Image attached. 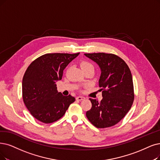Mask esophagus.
Segmentation results:
<instances>
[{"label": "esophagus", "mask_w": 160, "mask_h": 160, "mask_svg": "<svg viewBox=\"0 0 160 160\" xmlns=\"http://www.w3.org/2000/svg\"><path fill=\"white\" fill-rule=\"evenodd\" d=\"M85 98V97H81V96H79V97H78L76 98V100H79V101H81V100H84Z\"/></svg>", "instance_id": "obj_1"}]
</instances>
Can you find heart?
Wrapping results in <instances>:
<instances>
[{
    "label": "heart",
    "mask_w": 160,
    "mask_h": 160,
    "mask_svg": "<svg viewBox=\"0 0 160 160\" xmlns=\"http://www.w3.org/2000/svg\"><path fill=\"white\" fill-rule=\"evenodd\" d=\"M81 67L82 69L83 70V71H84V70L87 69H94V66H93L92 63H90V62H87V61L82 62L81 63Z\"/></svg>",
    "instance_id": "b5f03b06"
}]
</instances>
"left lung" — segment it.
I'll list each match as a JSON object with an SVG mask.
<instances>
[{
    "label": "left lung",
    "mask_w": 160,
    "mask_h": 160,
    "mask_svg": "<svg viewBox=\"0 0 160 160\" xmlns=\"http://www.w3.org/2000/svg\"><path fill=\"white\" fill-rule=\"evenodd\" d=\"M98 65L101 74L98 85L102 99L90 98L92 108L86 113L88 119L97 128L117 124L132 106L134 100L132 78L123 60L113 54H85Z\"/></svg>",
    "instance_id": "8db88e82"
}]
</instances>
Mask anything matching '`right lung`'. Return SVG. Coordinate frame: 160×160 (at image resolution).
Returning <instances> with one entry per match:
<instances>
[{"instance_id": "obj_1", "label": "right lung", "mask_w": 160, "mask_h": 160, "mask_svg": "<svg viewBox=\"0 0 160 160\" xmlns=\"http://www.w3.org/2000/svg\"><path fill=\"white\" fill-rule=\"evenodd\" d=\"M79 54H46L28 68L22 80L23 100L37 120L44 123L56 121L75 100L70 94L65 97L58 92L56 82L62 79L63 70Z\"/></svg>"}]
</instances>
